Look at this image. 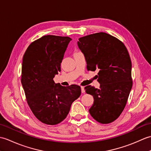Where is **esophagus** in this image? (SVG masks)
Masks as SVG:
<instances>
[{"mask_svg": "<svg viewBox=\"0 0 151 151\" xmlns=\"http://www.w3.org/2000/svg\"><path fill=\"white\" fill-rule=\"evenodd\" d=\"M81 91H82V93H85L84 87H83V86H81Z\"/></svg>", "mask_w": 151, "mask_h": 151, "instance_id": "1", "label": "esophagus"}]
</instances>
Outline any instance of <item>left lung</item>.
I'll return each mask as SVG.
<instances>
[{"label":"left lung","mask_w":151,"mask_h":151,"mask_svg":"<svg viewBox=\"0 0 151 151\" xmlns=\"http://www.w3.org/2000/svg\"><path fill=\"white\" fill-rule=\"evenodd\" d=\"M78 40L87 69L99 70L100 88H85L86 93L94 99L89 114L99 123H111L123 111L132 89V63L129 52L121 41L104 32L88 35Z\"/></svg>","instance_id":"obj_1"}]
</instances>
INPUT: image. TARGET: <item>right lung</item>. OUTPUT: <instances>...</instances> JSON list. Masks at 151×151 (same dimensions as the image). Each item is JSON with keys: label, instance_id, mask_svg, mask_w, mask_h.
I'll use <instances>...</instances> for the list:
<instances>
[{"label": "right lung", "instance_id": "obj_1", "mask_svg": "<svg viewBox=\"0 0 151 151\" xmlns=\"http://www.w3.org/2000/svg\"><path fill=\"white\" fill-rule=\"evenodd\" d=\"M71 38L47 35L32 43L22 63L21 84L28 104L43 123H61L73 102L81 94L77 85L67 87L55 84L53 78L61 71V63Z\"/></svg>", "mask_w": 151, "mask_h": 151}]
</instances>
